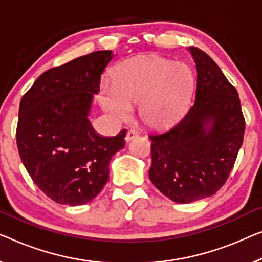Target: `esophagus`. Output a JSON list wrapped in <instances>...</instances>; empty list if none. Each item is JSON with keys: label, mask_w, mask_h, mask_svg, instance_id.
<instances>
[{"label": "esophagus", "mask_w": 262, "mask_h": 262, "mask_svg": "<svg viewBox=\"0 0 262 262\" xmlns=\"http://www.w3.org/2000/svg\"><path fill=\"white\" fill-rule=\"evenodd\" d=\"M138 130H135V129H129L127 132V135H126V141H130V140H133V139H135L136 136H138Z\"/></svg>", "instance_id": "obj_1"}]
</instances>
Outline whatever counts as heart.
I'll list each match as a JSON object with an SVG mask.
<instances>
[{
	"mask_svg": "<svg viewBox=\"0 0 262 262\" xmlns=\"http://www.w3.org/2000/svg\"><path fill=\"white\" fill-rule=\"evenodd\" d=\"M192 68L159 55H144L123 61L112 84H104L102 104L109 113L127 116L140 105V116L147 126L163 128L174 123L188 107L194 91Z\"/></svg>",
	"mask_w": 262,
	"mask_h": 262,
	"instance_id": "obj_1",
	"label": "heart"
}]
</instances>
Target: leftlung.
<instances>
[{"instance_id":"obj_1","label":"left lung","mask_w":262,"mask_h":262,"mask_svg":"<svg viewBox=\"0 0 262 262\" xmlns=\"http://www.w3.org/2000/svg\"><path fill=\"white\" fill-rule=\"evenodd\" d=\"M189 52L198 73L195 101L170 128L149 135L150 181L178 204L208 198L224 186L245 133L236 89L205 52Z\"/></svg>"}]
</instances>
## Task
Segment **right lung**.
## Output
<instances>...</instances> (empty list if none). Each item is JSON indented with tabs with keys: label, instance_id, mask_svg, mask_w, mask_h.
<instances>
[{
	"label": "right lung",
	"instance_id": "right-lung-1",
	"mask_svg": "<svg viewBox=\"0 0 262 262\" xmlns=\"http://www.w3.org/2000/svg\"><path fill=\"white\" fill-rule=\"evenodd\" d=\"M113 56L99 50L47 70L19 103V156L35 185L57 204L93 200L108 181L113 155L124 147L126 129L104 138L88 119Z\"/></svg>",
	"mask_w": 262,
	"mask_h": 262
}]
</instances>
